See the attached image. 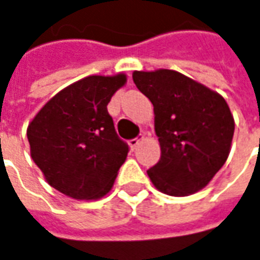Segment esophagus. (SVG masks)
I'll return each instance as SVG.
<instances>
[{
    "mask_svg": "<svg viewBox=\"0 0 260 260\" xmlns=\"http://www.w3.org/2000/svg\"><path fill=\"white\" fill-rule=\"evenodd\" d=\"M143 139H145V136H143V135H142V136H140V137H136V139H132V140L128 142L130 148H132V149H133V150L136 149L137 146H139V143H140V142H142Z\"/></svg>",
    "mask_w": 260,
    "mask_h": 260,
    "instance_id": "34e87169",
    "label": "esophagus"
}]
</instances>
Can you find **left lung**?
I'll use <instances>...</instances> for the list:
<instances>
[{
	"instance_id": "left-lung-1",
	"label": "left lung",
	"mask_w": 260,
	"mask_h": 260,
	"mask_svg": "<svg viewBox=\"0 0 260 260\" xmlns=\"http://www.w3.org/2000/svg\"><path fill=\"white\" fill-rule=\"evenodd\" d=\"M133 82L155 112L161 159L148 170L152 184L170 196H188L206 187L231 149L234 118L225 99L167 69L135 72Z\"/></svg>"
}]
</instances>
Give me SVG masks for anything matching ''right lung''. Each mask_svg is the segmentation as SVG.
Listing matches in <instances>:
<instances>
[{
	"label": "right lung",
	"instance_id": "add662e5",
	"mask_svg": "<svg viewBox=\"0 0 260 260\" xmlns=\"http://www.w3.org/2000/svg\"><path fill=\"white\" fill-rule=\"evenodd\" d=\"M127 77L87 76L59 90L27 127L30 156L49 186L77 201L110 191L128 146L114 127L107 105Z\"/></svg>",
	"mask_w": 260,
	"mask_h": 260
}]
</instances>
